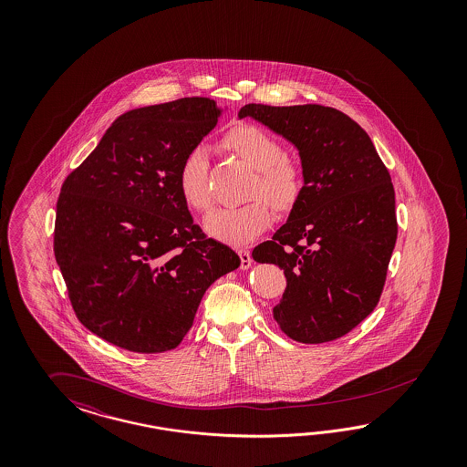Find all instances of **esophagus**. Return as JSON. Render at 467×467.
Returning a JSON list of instances; mask_svg holds the SVG:
<instances>
[{"label": "esophagus", "instance_id": "esophagus-1", "mask_svg": "<svg viewBox=\"0 0 467 467\" xmlns=\"http://www.w3.org/2000/svg\"><path fill=\"white\" fill-rule=\"evenodd\" d=\"M238 254H240L241 269H250L252 267V254H250V252L248 250H238Z\"/></svg>", "mask_w": 467, "mask_h": 467}]
</instances>
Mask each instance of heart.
Listing matches in <instances>:
<instances>
[{
	"label": "heart",
	"mask_w": 467,
	"mask_h": 467,
	"mask_svg": "<svg viewBox=\"0 0 467 467\" xmlns=\"http://www.w3.org/2000/svg\"><path fill=\"white\" fill-rule=\"evenodd\" d=\"M223 147L256 171L250 188V197L256 198L238 207L215 209L205 219V231L227 244H244L264 233L272 221V209L263 199L267 197L281 213L289 211L301 195L303 174L293 159L283 156L281 145L274 137L250 123L229 128ZM207 171V152L197 147L184 157L178 174L182 197L200 213L209 211L213 205Z\"/></svg>",
	"instance_id": "heart-1"
}]
</instances>
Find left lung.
Returning <instances> with one entry per match:
<instances>
[{
  "mask_svg": "<svg viewBox=\"0 0 467 467\" xmlns=\"http://www.w3.org/2000/svg\"><path fill=\"white\" fill-rule=\"evenodd\" d=\"M296 147L303 188L285 224L254 246V260L284 270L274 306L284 334L303 344L339 339L377 306L397 240L396 193L367 131L320 104H246Z\"/></svg>",
  "mask_w": 467,
  "mask_h": 467,
  "instance_id": "left-lung-1",
  "label": "left lung"
}]
</instances>
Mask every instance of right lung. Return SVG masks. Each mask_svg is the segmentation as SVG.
Segmentation results:
<instances>
[{
    "label": "right lung",
    "instance_id": "1",
    "mask_svg": "<svg viewBox=\"0 0 467 467\" xmlns=\"http://www.w3.org/2000/svg\"><path fill=\"white\" fill-rule=\"evenodd\" d=\"M223 113L205 98L131 109L61 186L55 256L78 320L100 339L174 349L209 285L240 267L193 223L178 186L184 157Z\"/></svg>",
    "mask_w": 467,
    "mask_h": 467
}]
</instances>
